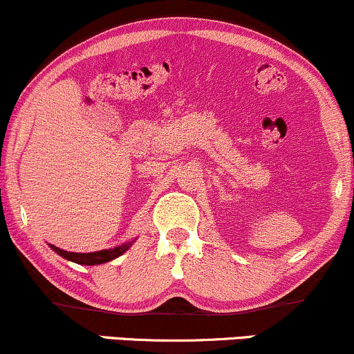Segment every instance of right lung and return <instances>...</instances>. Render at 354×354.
<instances>
[{
	"label": "right lung",
	"instance_id": "obj_1",
	"mask_svg": "<svg viewBox=\"0 0 354 354\" xmlns=\"http://www.w3.org/2000/svg\"><path fill=\"white\" fill-rule=\"evenodd\" d=\"M129 247H131V243H124V245H120V247L111 248V250L91 252V253H76V252L61 250V248H57V247H54V245H51V248L57 253V255H61L62 259L71 260V261H74V263H79V265L106 263V261H111V260L118 259V257L122 255L124 252L129 250Z\"/></svg>",
	"mask_w": 354,
	"mask_h": 354
}]
</instances>
